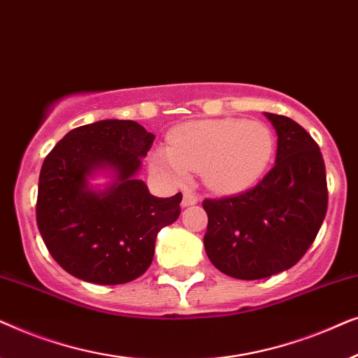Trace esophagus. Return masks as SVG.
Returning a JSON list of instances; mask_svg holds the SVG:
<instances>
[{
	"instance_id": "esophagus-1",
	"label": "esophagus",
	"mask_w": 358,
	"mask_h": 358,
	"mask_svg": "<svg viewBox=\"0 0 358 358\" xmlns=\"http://www.w3.org/2000/svg\"><path fill=\"white\" fill-rule=\"evenodd\" d=\"M199 202V197L192 192H185L182 197V207H189V205H195Z\"/></svg>"
}]
</instances>
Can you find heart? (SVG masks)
Returning <instances> with one entry per match:
<instances>
[{"instance_id": "1", "label": "heart", "mask_w": 358, "mask_h": 358, "mask_svg": "<svg viewBox=\"0 0 358 358\" xmlns=\"http://www.w3.org/2000/svg\"><path fill=\"white\" fill-rule=\"evenodd\" d=\"M275 151V136L259 120L213 119L187 122L169 135V146L151 153L155 173L180 184L200 171L215 192L231 194L262 178Z\"/></svg>"}]
</instances>
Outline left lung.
Wrapping results in <instances>:
<instances>
[{
    "label": "left lung",
    "mask_w": 358,
    "mask_h": 358,
    "mask_svg": "<svg viewBox=\"0 0 358 358\" xmlns=\"http://www.w3.org/2000/svg\"><path fill=\"white\" fill-rule=\"evenodd\" d=\"M277 131L275 166L241 194L205 199L203 246L220 272L241 280L295 266L316 239L327 212L324 159L311 135L290 117L268 114Z\"/></svg>",
    "instance_id": "1"
}]
</instances>
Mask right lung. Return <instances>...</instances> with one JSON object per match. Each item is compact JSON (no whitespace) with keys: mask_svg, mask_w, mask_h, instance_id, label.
Wrapping results in <instances>:
<instances>
[{"mask_svg":"<svg viewBox=\"0 0 358 358\" xmlns=\"http://www.w3.org/2000/svg\"><path fill=\"white\" fill-rule=\"evenodd\" d=\"M155 135L134 120L78 127L43 159L38 176L37 227L43 243L73 277L119 285L148 271L158 231L180 215L182 194L158 199L136 179ZM110 169L116 180L94 191L87 177Z\"/></svg>","mask_w":358,"mask_h":358,"instance_id":"1","label":"right lung"}]
</instances>
